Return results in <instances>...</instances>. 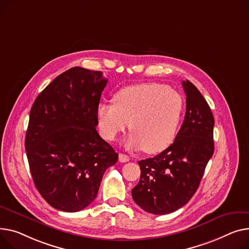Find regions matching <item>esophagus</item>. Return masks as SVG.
<instances>
[{
  "mask_svg": "<svg viewBox=\"0 0 249 249\" xmlns=\"http://www.w3.org/2000/svg\"><path fill=\"white\" fill-rule=\"evenodd\" d=\"M130 160V158H129V156L128 155H126V154H123V153H120L119 154V161L120 162H128Z\"/></svg>",
  "mask_w": 249,
  "mask_h": 249,
  "instance_id": "esophagus-1",
  "label": "esophagus"
}]
</instances>
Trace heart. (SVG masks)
Segmentation results:
<instances>
[{
	"instance_id": "b5f03b06",
	"label": "heart",
	"mask_w": 249,
	"mask_h": 249,
	"mask_svg": "<svg viewBox=\"0 0 249 249\" xmlns=\"http://www.w3.org/2000/svg\"><path fill=\"white\" fill-rule=\"evenodd\" d=\"M183 110L184 100L179 92L159 83H144L121 89L114 102H101L97 118L105 139L115 140L129 122L133 132L127 146L157 153L173 142Z\"/></svg>"
}]
</instances>
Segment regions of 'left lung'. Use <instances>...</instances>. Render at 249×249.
I'll return each instance as SVG.
<instances>
[{"instance_id": "left-lung-1", "label": "left lung", "mask_w": 249, "mask_h": 249, "mask_svg": "<svg viewBox=\"0 0 249 249\" xmlns=\"http://www.w3.org/2000/svg\"><path fill=\"white\" fill-rule=\"evenodd\" d=\"M182 86L186 113L174 142L155 157L138 161L141 175L132 197L152 214H168L184 206L199 186L214 152L211 109L191 82L183 81Z\"/></svg>"}]
</instances>
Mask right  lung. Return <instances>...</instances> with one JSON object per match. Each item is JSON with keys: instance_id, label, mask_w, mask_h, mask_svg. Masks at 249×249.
Instances as JSON below:
<instances>
[{"instance_id": "1", "label": "right lung", "mask_w": 249, "mask_h": 249, "mask_svg": "<svg viewBox=\"0 0 249 249\" xmlns=\"http://www.w3.org/2000/svg\"><path fill=\"white\" fill-rule=\"evenodd\" d=\"M108 80L100 71L73 67L39 94L25 139L30 171L44 199L66 212L86 208L118 153L100 137L97 107Z\"/></svg>"}]
</instances>
